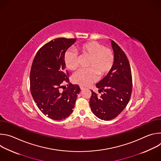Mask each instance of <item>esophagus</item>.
Wrapping results in <instances>:
<instances>
[{"label": "esophagus", "instance_id": "obj_1", "mask_svg": "<svg viewBox=\"0 0 161 161\" xmlns=\"http://www.w3.org/2000/svg\"><path fill=\"white\" fill-rule=\"evenodd\" d=\"M85 88V87H84V86H80V89H81V90H84Z\"/></svg>", "mask_w": 161, "mask_h": 161}]
</instances>
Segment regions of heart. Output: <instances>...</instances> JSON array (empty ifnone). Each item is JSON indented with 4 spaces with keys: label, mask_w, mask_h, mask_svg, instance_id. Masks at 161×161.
Instances as JSON below:
<instances>
[{
    "label": "heart",
    "mask_w": 161,
    "mask_h": 161,
    "mask_svg": "<svg viewBox=\"0 0 161 161\" xmlns=\"http://www.w3.org/2000/svg\"><path fill=\"white\" fill-rule=\"evenodd\" d=\"M82 56L89 58L87 69H78L73 75L74 83L86 86L94 82L99 77L107 75L112 69L114 63V56L113 51L105 48L104 45L97 42H89L78 47ZM64 64L69 70H75L78 65L77 54L67 50L64 57Z\"/></svg>",
    "instance_id": "1"
}]
</instances>
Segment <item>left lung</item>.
I'll return each mask as SVG.
<instances>
[{
	"mask_svg": "<svg viewBox=\"0 0 161 161\" xmlns=\"http://www.w3.org/2000/svg\"><path fill=\"white\" fill-rule=\"evenodd\" d=\"M114 56V63L111 71L96 84L99 96L91 90L90 106L99 119L110 120L124 110L132 93V75L129 60L119 46L111 40Z\"/></svg>",
	"mask_w": 161,
	"mask_h": 161,
	"instance_id": "left-lung-1",
	"label": "left lung"
}]
</instances>
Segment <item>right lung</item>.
Here are the masks:
<instances>
[{
  "instance_id": "right-lung-1",
  "label": "right lung",
  "mask_w": 161,
  "mask_h": 161,
  "mask_svg": "<svg viewBox=\"0 0 161 161\" xmlns=\"http://www.w3.org/2000/svg\"><path fill=\"white\" fill-rule=\"evenodd\" d=\"M76 39L57 38L41 47L33 60L30 85L32 97L46 116L55 120L65 119L73 111L80 92L78 85L69 83L63 91L65 82H69L64 57L66 50Z\"/></svg>"
}]
</instances>
